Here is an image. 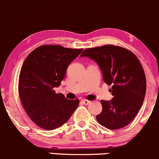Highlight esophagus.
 Returning <instances> with one entry per match:
<instances>
[{"label":"esophagus","mask_w":159,"mask_h":159,"mask_svg":"<svg viewBox=\"0 0 159 159\" xmlns=\"http://www.w3.org/2000/svg\"><path fill=\"white\" fill-rule=\"evenodd\" d=\"M81 103L83 104V105H89L90 103H91V102L89 100H86V99H83V100H81Z\"/></svg>","instance_id":"esophagus-1"}]
</instances>
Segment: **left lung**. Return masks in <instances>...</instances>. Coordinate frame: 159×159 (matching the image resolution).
I'll list each match as a JSON object with an SVG mask.
<instances>
[{"label": "left lung", "instance_id": "left-lung-1", "mask_svg": "<svg viewBox=\"0 0 159 159\" xmlns=\"http://www.w3.org/2000/svg\"><path fill=\"white\" fill-rule=\"evenodd\" d=\"M81 57L98 64L105 83L111 84V100H102L98 122L108 129H119L130 124L140 110L146 92V79L138 57L129 50L108 45L84 50Z\"/></svg>", "mask_w": 159, "mask_h": 159}]
</instances>
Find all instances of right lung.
Masks as SVG:
<instances>
[{
	"label": "right lung",
	"mask_w": 159,
	"mask_h": 159,
	"mask_svg": "<svg viewBox=\"0 0 159 159\" xmlns=\"http://www.w3.org/2000/svg\"><path fill=\"white\" fill-rule=\"evenodd\" d=\"M60 45L37 48L26 57L19 76V95L25 111L41 129L53 130L68 121L79 105L56 94L68 65L82 52Z\"/></svg>",
	"instance_id": "right-lung-1"
}]
</instances>
